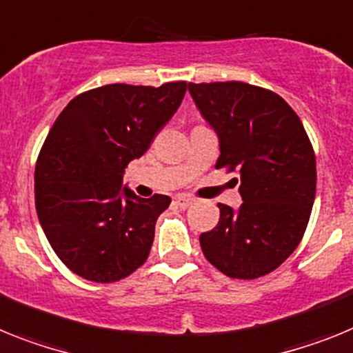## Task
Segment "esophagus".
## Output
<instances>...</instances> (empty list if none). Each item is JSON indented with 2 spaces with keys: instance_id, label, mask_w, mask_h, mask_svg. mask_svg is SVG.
I'll return each mask as SVG.
<instances>
[{
  "instance_id": "34e87169",
  "label": "esophagus",
  "mask_w": 353,
  "mask_h": 353,
  "mask_svg": "<svg viewBox=\"0 0 353 353\" xmlns=\"http://www.w3.org/2000/svg\"><path fill=\"white\" fill-rule=\"evenodd\" d=\"M174 202H176L177 206L185 210V208H190V206H192V204H194L195 199L190 197V195H177L176 201H174Z\"/></svg>"
}]
</instances>
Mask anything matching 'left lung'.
Returning a JSON list of instances; mask_svg holds the SVG:
<instances>
[{
  "label": "left lung",
  "instance_id": "1",
  "mask_svg": "<svg viewBox=\"0 0 353 353\" xmlns=\"http://www.w3.org/2000/svg\"><path fill=\"white\" fill-rule=\"evenodd\" d=\"M188 90L219 137L216 168L240 172L243 201L238 210L219 204L220 220L202 232L201 249L229 277H263L293 254L307 228L316 194L309 137L272 90L241 81L188 83Z\"/></svg>",
  "mask_w": 353,
  "mask_h": 353
}]
</instances>
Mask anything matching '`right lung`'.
<instances>
[{
	"mask_svg": "<svg viewBox=\"0 0 353 353\" xmlns=\"http://www.w3.org/2000/svg\"><path fill=\"white\" fill-rule=\"evenodd\" d=\"M186 81L104 85L58 115L35 167V208L63 265L94 283H115L143 265L167 195L142 199L122 176L151 147L185 97Z\"/></svg>",
	"mask_w": 353,
	"mask_h": 353,
	"instance_id": "add662e5",
	"label": "right lung"
}]
</instances>
